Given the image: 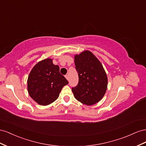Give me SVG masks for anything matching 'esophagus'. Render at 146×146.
I'll use <instances>...</instances> for the list:
<instances>
[{
	"instance_id": "esophagus-1",
	"label": "esophagus",
	"mask_w": 146,
	"mask_h": 146,
	"mask_svg": "<svg viewBox=\"0 0 146 146\" xmlns=\"http://www.w3.org/2000/svg\"><path fill=\"white\" fill-rule=\"evenodd\" d=\"M65 78H66V80H67L68 81L69 80V76H68V75H67V74H66V75H65Z\"/></svg>"
}]
</instances>
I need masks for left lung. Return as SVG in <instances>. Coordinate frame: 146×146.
<instances>
[{
  "label": "left lung",
  "instance_id": "8db88e82",
  "mask_svg": "<svg viewBox=\"0 0 146 146\" xmlns=\"http://www.w3.org/2000/svg\"><path fill=\"white\" fill-rule=\"evenodd\" d=\"M74 63L79 82L72 88L74 96L83 104L93 105L100 101L106 93V73L101 62L89 51L74 56Z\"/></svg>",
  "mask_w": 146,
  "mask_h": 146
}]
</instances>
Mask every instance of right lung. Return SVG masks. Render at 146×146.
Listing matches in <instances>:
<instances>
[{
  "instance_id": "right-lung-1",
  "label": "right lung",
  "mask_w": 146,
  "mask_h": 146,
  "mask_svg": "<svg viewBox=\"0 0 146 146\" xmlns=\"http://www.w3.org/2000/svg\"><path fill=\"white\" fill-rule=\"evenodd\" d=\"M59 70V66L54 65L49 58L40 61L32 69L27 90L30 97L39 105L46 106L56 101L62 87L68 84Z\"/></svg>"
}]
</instances>
